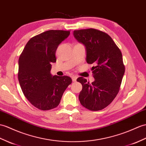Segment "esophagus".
Returning a JSON list of instances; mask_svg holds the SVG:
<instances>
[{
  "label": "esophagus",
  "instance_id": "1",
  "mask_svg": "<svg viewBox=\"0 0 146 146\" xmlns=\"http://www.w3.org/2000/svg\"><path fill=\"white\" fill-rule=\"evenodd\" d=\"M77 76H72V81H73V82H74V81H76V79H77Z\"/></svg>",
  "mask_w": 146,
  "mask_h": 146
}]
</instances>
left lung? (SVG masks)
Here are the masks:
<instances>
[{
  "label": "left lung",
  "mask_w": 146,
  "mask_h": 146,
  "mask_svg": "<svg viewBox=\"0 0 146 146\" xmlns=\"http://www.w3.org/2000/svg\"><path fill=\"white\" fill-rule=\"evenodd\" d=\"M73 36L85 46L86 61L93 66L94 81L83 77L76 80L82 84L79 94L81 104L91 111L108 106L119 90L125 68L120 50L107 33L94 29L74 30Z\"/></svg>",
  "instance_id": "8db88e82"
}]
</instances>
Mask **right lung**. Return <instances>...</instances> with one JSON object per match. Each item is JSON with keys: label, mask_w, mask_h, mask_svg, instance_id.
I'll return each mask as SVG.
<instances>
[{"label": "right lung", "mask_w": 146, "mask_h": 146, "mask_svg": "<svg viewBox=\"0 0 146 146\" xmlns=\"http://www.w3.org/2000/svg\"><path fill=\"white\" fill-rule=\"evenodd\" d=\"M70 31L51 30L27 42L19 59L18 78L22 92L30 103L43 111L58 106L64 91L72 82L67 76H53L52 63L56 50Z\"/></svg>", "instance_id": "obj_1"}]
</instances>
